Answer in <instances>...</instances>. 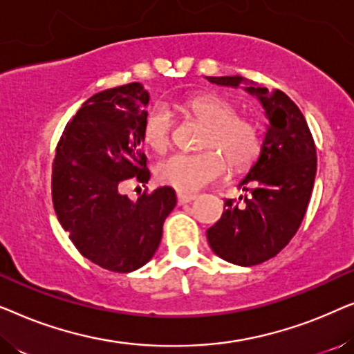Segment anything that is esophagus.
I'll return each mask as SVG.
<instances>
[{"label":"esophagus","mask_w":354,"mask_h":354,"mask_svg":"<svg viewBox=\"0 0 354 354\" xmlns=\"http://www.w3.org/2000/svg\"><path fill=\"white\" fill-rule=\"evenodd\" d=\"M196 198V195H192V193H177V201L178 205H185V203H190Z\"/></svg>","instance_id":"34e87169"}]
</instances>
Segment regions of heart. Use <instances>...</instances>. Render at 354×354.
<instances>
[{
  "instance_id": "b5f03b06",
  "label": "heart",
  "mask_w": 354,
  "mask_h": 354,
  "mask_svg": "<svg viewBox=\"0 0 354 354\" xmlns=\"http://www.w3.org/2000/svg\"><path fill=\"white\" fill-rule=\"evenodd\" d=\"M182 106L205 125L200 138L203 151L177 153L158 162L154 174L161 185L182 193L196 192L216 182L227 166L232 172H241L258 159L263 148L261 125L253 118L236 114L232 101L216 93H198ZM142 140L153 153L167 151L172 143V115L166 106H153L145 115Z\"/></svg>"
}]
</instances>
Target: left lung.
<instances>
[{
    "label": "left lung",
    "instance_id": "1",
    "mask_svg": "<svg viewBox=\"0 0 354 354\" xmlns=\"http://www.w3.org/2000/svg\"><path fill=\"white\" fill-rule=\"evenodd\" d=\"M217 85L239 86L241 77H207ZM258 95L269 119L258 162L239 188L240 200H225L222 217L207 229L219 258L256 266L274 258L297 234L306 214L317 171L316 143L306 119L283 91L246 86Z\"/></svg>",
    "mask_w": 354,
    "mask_h": 354
}]
</instances>
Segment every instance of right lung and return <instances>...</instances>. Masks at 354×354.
Here are the masks:
<instances>
[{
  "label": "right lung",
  "mask_w": 354,
  "mask_h": 354,
  "mask_svg": "<svg viewBox=\"0 0 354 354\" xmlns=\"http://www.w3.org/2000/svg\"><path fill=\"white\" fill-rule=\"evenodd\" d=\"M149 95L138 82L96 93L67 122L51 166L57 221L82 256L111 272H132L156 253L177 198L171 187L120 195L124 180L147 183L140 149Z\"/></svg>",
  "instance_id": "obj_1"
}]
</instances>
